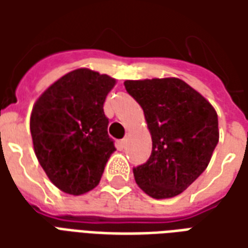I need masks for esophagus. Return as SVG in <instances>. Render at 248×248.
<instances>
[{"label":"esophagus","instance_id":"esophagus-1","mask_svg":"<svg viewBox=\"0 0 248 248\" xmlns=\"http://www.w3.org/2000/svg\"><path fill=\"white\" fill-rule=\"evenodd\" d=\"M126 143H127V138H124V140H121V145L122 146H126Z\"/></svg>","mask_w":248,"mask_h":248}]
</instances>
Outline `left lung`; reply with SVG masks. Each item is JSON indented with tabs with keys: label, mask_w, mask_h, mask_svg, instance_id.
Instances as JSON below:
<instances>
[{
	"label": "left lung",
	"mask_w": 248,
	"mask_h": 248,
	"mask_svg": "<svg viewBox=\"0 0 248 248\" xmlns=\"http://www.w3.org/2000/svg\"><path fill=\"white\" fill-rule=\"evenodd\" d=\"M143 108L153 140L146 163L133 169L137 185L155 199L185 191L218 145V115L208 101L178 78L124 81Z\"/></svg>",
	"instance_id": "8db88e82"
}]
</instances>
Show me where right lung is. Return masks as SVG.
Wrapping results in <instances>:
<instances>
[{"instance_id":"add662e5","label":"right lung","mask_w":248,"mask_h":248,"mask_svg":"<svg viewBox=\"0 0 248 248\" xmlns=\"http://www.w3.org/2000/svg\"><path fill=\"white\" fill-rule=\"evenodd\" d=\"M115 79L77 69L54 82L35 102L30 131L35 155L60 190L81 195L97 186L114 151L103 111Z\"/></svg>"}]
</instances>
